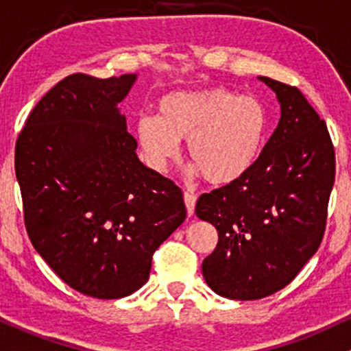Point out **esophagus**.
Segmentation results:
<instances>
[{"label": "esophagus", "mask_w": 351, "mask_h": 351, "mask_svg": "<svg viewBox=\"0 0 351 351\" xmlns=\"http://www.w3.org/2000/svg\"><path fill=\"white\" fill-rule=\"evenodd\" d=\"M184 198V206H186V211H188V216H193L195 215V206H196V196L193 195V193H184L183 195Z\"/></svg>", "instance_id": "obj_1"}]
</instances>
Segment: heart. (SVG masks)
<instances>
[{"mask_svg":"<svg viewBox=\"0 0 351 351\" xmlns=\"http://www.w3.org/2000/svg\"><path fill=\"white\" fill-rule=\"evenodd\" d=\"M269 112L251 95L228 88L180 90L158 100L156 117L136 122V138L153 168L163 171L186 142L191 173L215 186L236 183L256 167L269 135Z\"/></svg>","mask_w":351,"mask_h":351,"instance_id":"heart-1","label":"heart"}]
</instances>
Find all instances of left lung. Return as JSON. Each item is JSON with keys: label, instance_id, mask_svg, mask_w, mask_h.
<instances>
[{"label": "left lung", "instance_id": "1", "mask_svg": "<svg viewBox=\"0 0 351 351\" xmlns=\"http://www.w3.org/2000/svg\"><path fill=\"white\" fill-rule=\"evenodd\" d=\"M259 80L280 104L277 128L244 178L201 195L195 209L219 236L204 280L232 300L264 299L295 279L322 243L335 181L324 120L297 87Z\"/></svg>", "mask_w": 351, "mask_h": 351}]
</instances>
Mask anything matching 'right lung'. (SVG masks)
Listing matches in <instances>:
<instances>
[{"instance_id": "1", "label": "right lung", "mask_w": 351, "mask_h": 351, "mask_svg": "<svg viewBox=\"0 0 351 351\" xmlns=\"http://www.w3.org/2000/svg\"><path fill=\"white\" fill-rule=\"evenodd\" d=\"M136 74H72L36 104L18 136L14 170L39 256L95 299L130 295L152 256L186 217L183 193L145 167L119 104Z\"/></svg>"}]
</instances>
